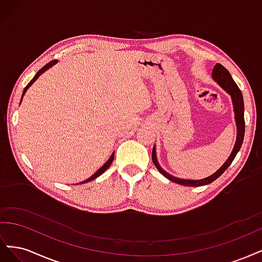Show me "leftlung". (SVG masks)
<instances>
[{"mask_svg": "<svg viewBox=\"0 0 262 262\" xmlns=\"http://www.w3.org/2000/svg\"><path fill=\"white\" fill-rule=\"evenodd\" d=\"M212 76L214 78V81H216L217 84L222 87V89L225 90L229 95L232 96L233 99V104H234V112H235V120L237 124V139H236V143L233 148L232 154L229 155L227 158V161L223 164V166L216 171L214 172L212 176H209L208 178H204L201 180H185V179H179L176 177L170 176L169 173L163 170L161 168V166L158 165L157 160H156V153H155V147H153L152 150V161L155 165V167L160 170L162 175H164L166 178H168L169 180L176 182V184L182 185V186H188V187H198V186H204V185H209L214 180H216L222 173H223L227 168L228 166L232 164L234 161L235 156L238 153V150L242 147L243 141H244V136H245V119H244V99H243V94L241 90L238 89V86L234 82L232 78V75L229 74L228 71L222 66L220 63L214 67Z\"/></svg>", "mask_w": 262, "mask_h": 262, "instance_id": "8db88e82", "label": "left lung"}]
</instances>
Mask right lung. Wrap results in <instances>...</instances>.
<instances>
[{
	"mask_svg": "<svg viewBox=\"0 0 262 262\" xmlns=\"http://www.w3.org/2000/svg\"><path fill=\"white\" fill-rule=\"evenodd\" d=\"M54 63H57V60H52V61H50L49 63H47V64H46L45 67H42L40 70L38 71V72L36 73V75L34 76L33 80H31V81H30V82L27 84V86L25 87V90H24V92H23L21 97L24 96V94H25V93H26V91L28 90V87H29L31 84H33V83H34V82L37 80V78L39 77V75H40L41 73H43L45 71H46V70H48L50 67H52V66L54 64ZM114 157H115V154H113V155H112V157L109 158V161H108V162H107V163H106L104 166H102V167H101L100 169H98L96 172H95L94 175H93L91 178H89V179H87V180H84V181H82L81 184H85V182H89V181H91V180H94V179H96L97 177H99V176L101 175V173H102V172H105V170H106V169L109 167L110 165H112V163H113V161H114Z\"/></svg>",
	"mask_w": 262,
	"mask_h": 262,
	"instance_id": "obj_1",
	"label": "right lung"
}]
</instances>
